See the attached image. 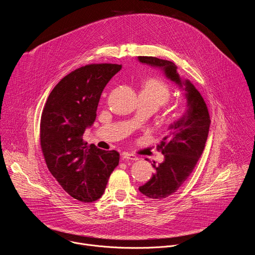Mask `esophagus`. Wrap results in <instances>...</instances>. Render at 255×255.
Returning <instances> with one entry per match:
<instances>
[{"label":"esophagus","mask_w":255,"mask_h":255,"mask_svg":"<svg viewBox=\"0 0 255 255\" xmlns=\"http://www.w3.org/2000/svg\"><path fill=\"white\" fill-rule=\"evenodd\" d=\"M121 157H122L123 160H133V161H135V160L138 159V157L135 154L128 153V152H123L121 154Z\"/></svg>","instance_id":"34e87169"}]
</instances>
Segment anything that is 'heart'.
I'll return each instance as SVG.
<instances>
[{"label": "heart", "instance_id": "heart-1", "mask_svg": "<svg viewBox=\"0 0 255 255\" xmlns=\"http://www.w3.org/2000/svg\"><path fill=\"white\" fill-rule=\"evenodd\" d=\"M152 100L157 108L166 105L170 100V90L166 83L159 79H148L143 85L142 93Z\"/></svg>", "mask_w": 255, "mask_h": 255}]
</instances>
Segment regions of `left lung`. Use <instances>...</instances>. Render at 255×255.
Masks as SVG:
<instances>
[{
  "mask_svg": "<svg viewBox=\"0 0 255 255\" xmlns=\"http://www.w3.org/2000/svg\"><path fill=\"white\" fill-rule=\"evenodd\" d=\"M142 63L161 67L168 79L179 87L186 86L189 109L186 115L171 124L167 135L157 149L164 155V161L152 166L155 172L139 191L152 200H161L175 193L188 179L199 161L209 134L210 116L207 105L199 91L190 83L181 82L176 65L169 60L153 56H139Z\"/></svg>",
  "mask_w": 255,
  "mask_h": 255,
  "instance_id": "8db88e82",
  "label": "left lung"
}]
</instances>
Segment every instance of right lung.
Here are the masks:
<instances>
[{"label":"right lung","instance_id":"obj_1","mask_svg":"<svg viewBox=\"0 0 255 255\" xmlns=\"http://www.w3.org/2000/svg\"><path fill=\"white\" fill-rule=\"evenodd\" d=\"M121 67L92 63L75 69L54 87L43 108L40 146L46 165L61 188L80 202L100 199L119 163V152L87 146L83 134L96 119L104 88Z\"/></svg>","mask_w":255,"mask_h":255}]
</instances>
